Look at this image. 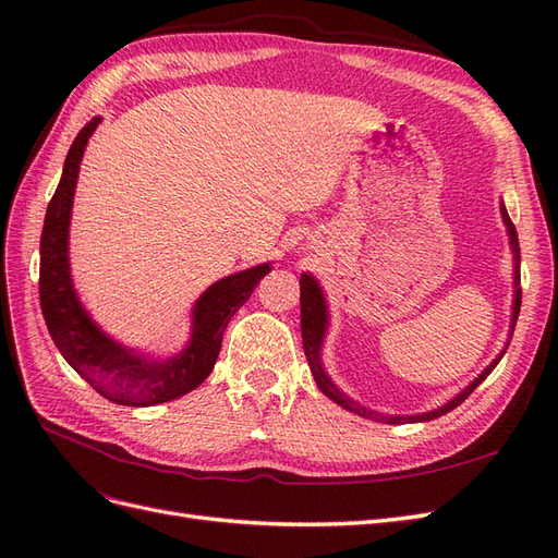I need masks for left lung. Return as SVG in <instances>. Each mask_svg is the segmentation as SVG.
<instances>
[{"instance_id":"8db88e82","label":"left lung","mask_w":558,"mask_h":558,"mask_svg":"<svg viewBox=\"0 0 558 558\" xmlns=\"http://www.w3.org/2000/svg\"><path fill=\"white\" fill-rule=\"evenodd\" d=\"M500 214H502V223L505 228H508V234H510V248H512V256H514V300H512V318H510V337H512V330L517 326V316H519V307H521V289H519V240H517V230L510 221L508 216V209H505V205L500 202ZM330 314H328V302H326V295H324V289H320V283L312 277V275H302L300 277V326H302V347H305V356L310 361V369L314 375V381L316 386L320 388V393L328 396L332 402L340 404V408L359 414V416H365V418H375V421H381V424H424V421H433L437 416H442L447 412H451L453 408H459V404L475 391V388L494 373V367L500 363V359L505 356V349L510 347V337H508V344H505V349L498 353V356L488 363L482 375H477L475 379H472L461 393H456L449 402L440 404V408H435L430 412H421V414H381V412H375L365 408V404L356 402L353 398H349L344 391H340L337 388V384L328 377L326 367H324V340H326V332H328V324H330Z\"/></svg>"}]
</instances>
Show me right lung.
I'll return each instance as SVG.
<instances>
[{"instance_id":"right-lung-1","label":"right lung","mask_w":558,"mask_h":558,"mask_svg":"<svg viewBox=\"0 0 558 558\" xmlns=\"http://www.w3.org/2000/svg\"><path fill=\"white\" fill-rule=\"evenodd\" d=\"M99 123L102 118L95 116L76 134L64 158L56 195L48 202L39 263L41 312L64 361L99 396L128 408H150L185 396L209 377L221 351L228 320L244 305L272 265L263 263L211 283L193 305L189 342L172 356L154 359L113 340L83 307L70 269V223L76 179L83 150Z\"/></svg>"}]
</instances>
